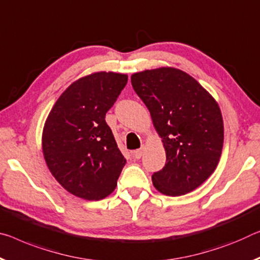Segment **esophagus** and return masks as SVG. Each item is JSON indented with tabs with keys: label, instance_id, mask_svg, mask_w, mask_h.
Returning a JSON list of instances; mask_svg holds the SVG:
<instances>
[{
	"label": "esophagus",
	"instance_id": "esophagus-1",
	"mask_svg": "<svg viewBox=\"0 0 260 260\" xmlns=\"http://www.w3.org/2000/svg\"><path fill=\"white\" fill-rule=\"evenodd\" d=\"M143 151H145V146H141V148H140V149H138V150H134L133 152H132V155H133V157H134V158L139 159V158H141V157H142Z\"/></svg>",
	"mask_w": 260,
	"mask_h": 260
}]
</instances>
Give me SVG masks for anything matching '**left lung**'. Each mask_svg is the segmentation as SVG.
Listing matches in <instances>:
<instances>
[{"label": "left lung", "mask_w": 260, "mask_h": 260, "mask_svg": "<svg viewBox=\"0 0 260 260\" xmlns=\"http://www.w3.org/2000/svg\"><path fill=\"white\" fill-rule=\"evenodd\" d=\"M131 81L167 152L166 166L151 176L154 186L170 197L199 187L216 169L223 147L217 103L194 78L176 68L137 73Z\"/></svg>", "instance_id": "1"}]
</instances>
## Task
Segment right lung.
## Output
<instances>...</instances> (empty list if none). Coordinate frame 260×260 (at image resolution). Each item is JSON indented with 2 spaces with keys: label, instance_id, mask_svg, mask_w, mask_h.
<instances>
[{
  "label": "right lung",
  "instance_id": "obj_1",
  "mask_svg": "<svg viewBox=\"0 0 260 260\" xmlns=\"http://www.w3.org/2000/svg\"><path fill=\"white\" fill-rule=\"evenodd\" d=\"M127 80L112 72L80 78L59 97L45 122L43 152L49 171L82 199L111 194L126 164L105 115Z\"/></svg>",
  "mask_w": 260,
  "mask_h": 260
}]
</instances>
